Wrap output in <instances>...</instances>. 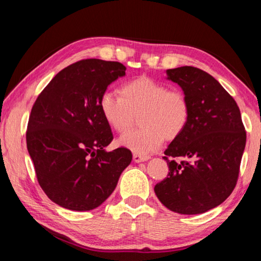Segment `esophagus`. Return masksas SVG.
Wrapping results in <instances>:
<instances>
[{
    "label": "esophagus",
    "instance_id": "1",
    "mask_svg": "<svg viewBox=\"0 0 261 261\" xmlns=\"http://www.w3.org/2000/svg\"><path fill=\"white\" fill-rule=\"evenodd\" d=\"M148 159H149L148 157L140 156V154H137V153L134 154V162L135 163H142V162H146V160H148Z\"/></svg>",
    "mask_w": 261,
    "mask_h": 261
}]
</instances>
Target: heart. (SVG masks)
<instances>
[{
    "label": "heart",
    "instance_id": "heart-1",
    "mask_svg": "<svg viewBox=\"0 0 261 261\" xmlns=\"http://www.w3.org/2000/svg\"><path fill=\"white\" fill-rule=\"evenodd\" d=\"M121 94L105 91L99 97V110L116 132L126 131L139 115L140 129L126 132L119 139V145L132 152L147 156L162 147L165 138L173 140L186 129L191 104L181 90L139 77L125 83Z\"/></svg>",
    "mask_w": 261,
    "mask_h": 261
}]
</instances>
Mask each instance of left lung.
<instances>
[{
  "instance_id": "8db88e82",
  "label": "left lung",
  "mask_w": 261,
  "mask_h": 261,
  "mask_svg": "<svg viewBox=\"0 0 261 261\" xmlns=\"http://www.w3.org/2000/svg\"><path fill=\"white\" fill-rule=\"evenodd\" d=\"M166 74L187 95L191 116L186 129L165 150L169 173L154 193L173 212L201 214L223 203L234 190L246 130L239 107L213 76L192 66Z\"/></svg>"
}]
</instances>
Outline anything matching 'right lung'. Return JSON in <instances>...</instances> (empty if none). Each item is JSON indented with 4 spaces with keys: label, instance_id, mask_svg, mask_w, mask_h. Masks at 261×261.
<instances>
[{
    "label": "right lung",
    "instance_id": "add662e5",
    "mask_svg": "<svg viewBox=\"0 0 261 261\" xmlns=\"http://www.w3.org/2000/svg\"><path fill=\"white\" fill-rule=\"evenodd\" d=\"M125 69L118 62L80 60L60 70L33 104L27 148L39 185L59 206L96 208L131 163L129 149L105 151L113 135L99 110V97Z\"/></svg>",
    "mask_w": 261,
    "mask_h": 261
}]
</instances>
